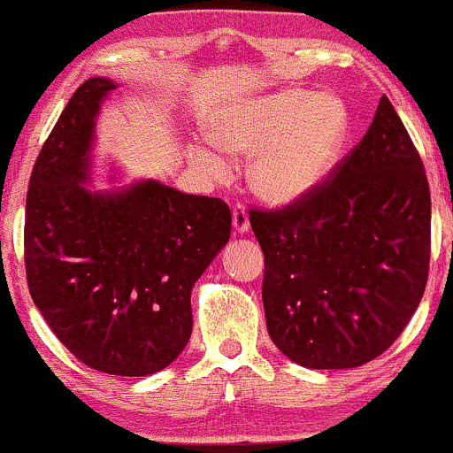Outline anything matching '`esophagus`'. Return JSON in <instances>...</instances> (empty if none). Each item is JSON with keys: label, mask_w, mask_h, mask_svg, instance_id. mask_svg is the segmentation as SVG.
Wrapping results in <instances>:
<instances>
[{"label": "esophagus", "mask_w": 453, "mask_h": 453, "mask_svg": "<svg viewBox=\"0 0 453 453\" xmlns=\"http://www.w3.org/2000/svg\"><path fill=\"white\" fill-rule=\"evenodd\" d=\"M232 226H234V232H238V234H247L249 227H251V223H249V215H247V211H244L242 204L234 206Z\"/></svg>", "instance_id": "obj_1"}]
</instances>
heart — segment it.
<instances>
[{
    "label": "heart",
    "mask_w": 453,
    "mask_h": 453,
    "mask_svg": "<svg viewBox=\"0 0 453 453\" xmlns=\"http://www.w3.org/2000/svg\"><path fill=\"white\" fill-rule=\"evenodd\" d=\"M347 126L349 117L341 97L285 89L223 112L212 126L217 147L191 144L189 159L204 176L221 179L230 170L222 148L253 157L249 168L253 194L273 206H288L324 183L339 159Z\"/></svg>",
    "instance_id": "1"
}]
</instances>
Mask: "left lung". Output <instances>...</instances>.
Returning a JSON list of instances; mask_svg holds the SVG:
<instances>
[{
    "mask_svg": "<svg viewBox=\"0 0 453 453\" xmlns=\"http://www.w3.org/2000/svg\"><path fill=\"white\" fill-rule=\"evenodd\" d=\"M264 251L268 334L306 368H356L389 349L430 264L424 164L386 96L366 136L296 204L249 211Z\"/></svg>",
    "mask_w": 453,
    "mask_h": 453,
    "instance_id": "obj_1",
    "label": "left lung"
}]
</instances>
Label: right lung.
<instances>
[{
    "instance_id": "right-lung-1",
    "label": "right lung",
    "mask_w": 453,
    "mask_h": 453,
    "mask_svg": "<svg viewBox=\"0 0 453 453\" xmlns=\"http://www.w3.org/2000/svg\"><path fill=\"white\" fill-rule=\"evenodd\" d=\"M117 82L78 87L46 138L25 204L29 294L55 336L93 371L147 377L191 336V289L230 241V206L138 180L93 191L96 117Z\"/></svg>"
}]
</instances>
